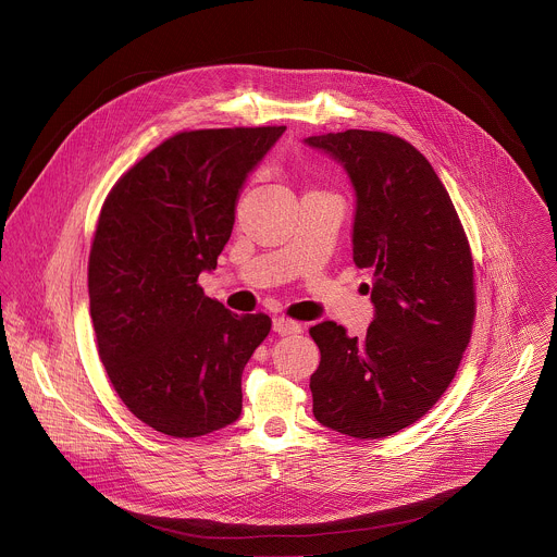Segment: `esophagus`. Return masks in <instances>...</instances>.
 Segmentation results:
<instances>
[{"label":"esophagus","instance_id":"esophagus-1","mask_svg":"<svg viewBox=\"0 0 557 557\" xmlns=\"http://www.w3.org/2000/svg\"><path fill=\"white\" fill-rule=\"evenodd\" d=\"M273 332H277L280 336H288V334H299L301 332V323L286 319V317H275L273 319Z\"/></svg>","mask_w":557,"mask_h":557}]
</instances>
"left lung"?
I'll return each mask as SVG.
<instances>
[{
	"label": "left lung",
	"instance_id": "left-lung-1",
	"mask_svg": "<svg viewBox=\"0 0 557 557\" xmlns=\"http://www.w3.org/2000/svg\"><path fill=\"white\" fill-rule=\"evenodd\" d=\"M306 144L354 185V264L372 269L376 308L362 338L334 321L310 327L321 351L312 413L347 437L381 440L426 416L457 374L476 312L470 245L433 165L403 137L349 128Z\"/></svg>",
	"mask_w": 557,
	"mask_h": 557
}]
</instances>
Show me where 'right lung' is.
<instances>
[{
    "label": "right lung",
    "instance_id": "add662e5",
    "mask_svg": "<svg viewBox=\"0 0 557 557\" xmlns=\"http://www.w3.org/2000/svg\"><path fill=\"white\" fill-rule=\"evenodd\" d=\"M286 126L183 131L111 188L89 253L98 354L126 409L170 437H201L243 411V369L271 332L197 284L216 269L247 174Z\"/></svg>",
    "mask_w": 557,
    "mask_h": 557
}]
</instances>
